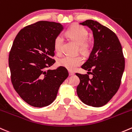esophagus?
Listing matches in <instances>:
<instances>
[{"mask_svg":"<svg viewBox=\"0 0 132 132\" xmlns=\"http://www.w3.org/2000/svg\"><path fill=\"white\" fill-rule=\"evenodd\" d=\"M75 75V73L73 71H69V76H73V75Z\"/></svg>","mask_w":132,"mask_h":132,"instance_id":"esophagus-1","label":"esophagus"}]
</instances>
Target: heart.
Instances as JSON below:
<instances>
[{"instance_id": "1", "label": "heart", "mask_w": 132, "mask_h": 132, "mask_svg": "<svg viewBox=\"0 0 132 132\" xmlns=\"http://www.w3.org/2000/svg\"><path fill=\"white\" fill-rule=\"evenodd\" d=\"M66 34L71 39L75 40L79 44V50L83 54H87L90 50V44L88 42V32L87 30L82 26L73 25L71 26L66 31ZM64 44L63 36L58 34L56 36L54 40V48L57 53H60L62 51ZM83 63V57L81 55L71 56L64 55L60 57L58 60V64L69 71L76 69L78 66Z\"/></svg>"}]
</instances>
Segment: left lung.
Segmentation results:
<instances>
[{
	"instance_id": "left-lung-1",
	"label": "left lung",
	"mask_w": 132,
	"mask_h": 132,
	"mask_svg": "<svg viewBox=\"0 0 132 132\" xmlns=\"http://www.w3.org/2000/svg\"><path fill=\"white\" fill-rule=\"evenodd\" d=\"M91 29L94 46L81 68L93 75L76 73L79 77L77 95L82 103L93 107L106 105L119 89L125 69L122 47L114 32L93 20L80 23Z\"/></svg>"
}]
</instances>
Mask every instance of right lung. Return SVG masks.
I'll list each match as a JSON object with an SVG mask.
<instances>
[{
  "instance_id": "1",
  "label": "right lung",
  "mask_w": 132,
  "mask_h": 132,
  "mask_svg": "<svg viewBox=\"0 0 132 132\" xmlns=\"http://www.w3.org/2000/svg\"><path fill=\"white\" fill-rule=\"evenodd\" d=\"M63 29L60 23L38 21L19 32L9 56L11 82L14 89L27 104L34 107L50 105L68 76L66 68L54 64V40Z\"/></svg>"
}]
</instances>
